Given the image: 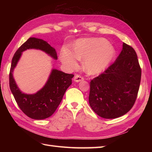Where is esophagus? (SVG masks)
<instances>
[{
    "instance_id": "obj_1",
    "label": "esophagus",
    "mask_w": 152,
    "mask_h": 152,
    "mask_svg": "<svg viewBox=\"0 0 152 152\" xmlns=\"http://www.w3.org/2000/svg\"><path fill=\"white\" fill-rule=\"evenodd\" d=\"M84 79V77L80 75H76L74 77V81L75 82H80L82 80H83Z\"/></svg>"
}]
</instances>
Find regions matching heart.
<instances>
[{
    "label": "heart",
    "instance_id": "obj_1",
    "mask_svg": "<svg viewBox=\"0 0 152 152\" xmlns=\"http://www.w3.org/2000/svg\"><path fill=\"white\" fill-rule=\"evenodd\" d=\"M115 55L111 44L103 39H84L78 42L74 52L64 49L61 54L63 64L72 69L78 67V62L84 61V69L89 74L95 75L107 68Z\"/></svg>",
    "mask_w": 152,
    "mask_h": 152
}]
</instances>
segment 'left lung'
<instances>
[{
    "mask_svg": "<svg viewBox=\"0 0 152 152\" xmlns=\"http://www.w3.org/2000/svg\"><path fill=\"white\" fill-rule=\"evenodd\" d=\"M141 77V69L135 50L123 43L116 60L90 82L89 102L91 108L104 118L125 115L135 103Z\"/></svg>",
    "mask_w": 152,
    "mask_h": 152,
    "instance_id": "8db88e82",
    "label": "left lung"
}]
</instances>
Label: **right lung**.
Here are the masks:
<instances>
[{"label":"right lung","mask_w":152,"mask_h":152,"mask_svg":"<svg viewBox=\"0 0 152 152\" xmlns=\"http://www.w3.org/2000/svg\"><path fill=\"white\" fill-rule=\"evenodd\" d=\"M42 50L57 59L56 50L42 39L30 37L18 48L12 59L10 72V87L16 102L21 111L28 117L41 120L50 117L60 104L64 94L72 84L74 76L56 69L52 70L49 79L42 89L34 94L23 93L18 88L12 76L14 68L19 61L21 53L26 49Z\"/></svg>","instance_id":"add662e5"}]
</instances>
